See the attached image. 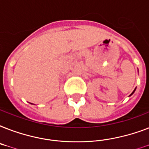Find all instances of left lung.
<instances>
[{
	"label": "left lung",
	"mask_w": 149,
	"mask_h": 149,
	"mask_svg": "<svg viewBox=\"0 0 149 149\" xmlns=\"http://www.w3.org/2000/svg\"><path fill=\"white\" fill-rule=\"evenodd\" d=\"M135 90H136V88L134 89V91H133V92H132V94H131V95H132V94H133V93H134V91H135ZM131 95H130V96H131Z\"/></svg>",
	"instance_id": "1"
}]
</instances>
